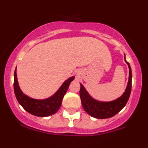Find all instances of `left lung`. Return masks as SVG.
I'll use <instances>...</instances> for the list:
<instances>
[{
    "instance_id": "left-lung-1",
    "label": "left lung",
    "mask_w": 148,
    "mask_h": 148,
    "mask_svg": "<svg viewBox=\"0 0 148 148\" xmlns=\"http://www.w3.org/2000/svg\"><path fill=\"white\" fill-rule=\"evenodd\" d=\"M124 60L129 68V79L125 92L119 99L108 102L99 101L93 99L88 94L83 85L80 84L81 88L79 95H80L82 106L84 111L92 117L99 119H109L117 114L126 105L131 92L132 72L130 64L125 60V54H124Z\"/></svg>"
}]
</instances>
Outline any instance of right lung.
<instances>
[{
    "instance_id": "add662e5",
    "label": "right lung",
    "mask_w": 148,
    "mask_h": 148,
    "mask_svg": "<svg viewBox=\"0 0 148 148\" xmlns=\"http://www.w3.org/2000/svg\"><path fill=\"white\" fill-rule=\"evenodd\" d=\"M74 79V77H71L65 81L58 91L51 97L38 100L29 97L21 91L18 85L15 69L14 73V92L18 103L26 111L39 117H46L54 114L60 109L64 96L66 94L70 83Z\"/></svg>"
}]
</instances>
